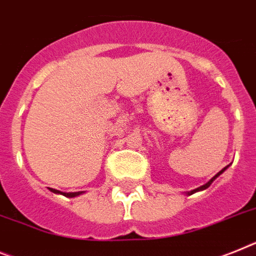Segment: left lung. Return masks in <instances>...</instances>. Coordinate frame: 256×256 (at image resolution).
Instances as JSON below:
<instances>
[{"mask_svg": "<svg viewBox=\"0 0 256 256\" xmlns=\"http://www.w3.org/2000/svg\"><path fill=\"white\" fill-rule=\"evenodd\" d=\"M226 168H228V166H225V168H224V169H221V170H220V172H218V174L214 176V178H211V180H210V181H208V182H207V184H203V186H200V188H195V190L190 191V192H188V195H191V194H194V192H196V191L204 190V188H210V184H212V182H214V180H216V178H218V176H220V174H221V173H222V172H224V170H225V169H226Z\"/></svg>", "mask_w": 256, "mask_h": 256, "instance_id": "8db88e82", "label": "left lung"}]
</instances>
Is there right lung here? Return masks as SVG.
Returning <instances> with one entry per match:
<instances>
[{
    "mask_svg": "<svg viewBox=\"0 0 256 256\" xmlns=\"http://www.w3.org/2000/svg\"><path fill=\"white\" fill-rule=\"evenodd\" d=\"M50 191H53V192H57V194H62V195H65V196H68V198H72V196H76V195L82 194V191L80 192H61V191L58 190H54V188H49Z\"/></svg>",
    "mask_w": 256,
    "mask_h": 256,
    "instance_id": "add662e5",
    "label": "right lung"
}]
</instances>
